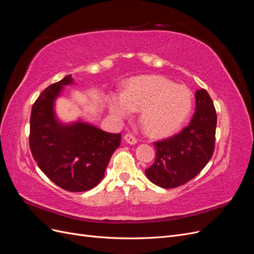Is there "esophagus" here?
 I'll list each match as a JSON object with an SVG mask.
<instances>
[{"instance_id":"34e87169","label":"esophagus","mask_w":254,"mask_h":254,"mask_svg":"<svg viewBox=\"0 0 254 254\" xmlns=\"http://www.w3.org/2000/svg\"><path fill=\"white\" fill-rule=\"evenodd\" d=\"M124 140H125L128 144H130V145H134V144L136 143V139H135V137H134L131 133H126V134L124 135Z\"/></svg>"}]
</instances>
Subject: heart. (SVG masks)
<instances>
[{
  "label": "heart",
  "mask_w": 254,
  "mask_h": 254,
  "mask_svg": "<svg viewBox=\"0 0 254 254\" xmlns=\"http://www.w3.org/2000/svg\"><path fill=\"white\" fill-rule=\"evenodd\" d=\"M191 107L193 95L189 88L159 75L133 78L123 94L108 97L110 112L120 120L141 111V125L153 137L176 132L189 118Z\"/></svg>",
  "instance_id": "obj_1"
}]
</instances>
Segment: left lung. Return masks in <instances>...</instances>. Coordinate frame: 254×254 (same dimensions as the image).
Wrapping results in <instances>:
<instances>
[{
  "label": "left lung",
  "instance_id": "1",
  "mask_svg": "<svg viewBox=\"0 0 254 254\" xmlns=\"http://www.w3.org/2000/svg\"><path fill=\"white\" fill-rule=\"evenodd\" d=\"M196 111L178 134L156 142V160L145 171L147 178L163 189L183 186L202 171L215 147L217 115L209 93L197 90Z\"/></svg>",
  "mask_w": 254,
  "mask_h": 254
}]
</instances>
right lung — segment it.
Returning <instances> with one entry per match:
<instances>
[{"label":"right lung","instance_id":"1","mask_svg":"<svg viewBox=\"0 0 254 254\" xmlns=\"http://www.w3.org/2000/svg\"><path fill=\"white\" fill-rule=\"evenodd\" d=\"M72 75L45 89L33 105L29 147L40 170L58 187L68 191L95 188L121 144V133H109L78 120L63 123L55 111L56 99Z\"/></svg>","mask_w":254,"mask_h":254}]
</instances>
